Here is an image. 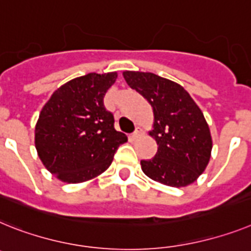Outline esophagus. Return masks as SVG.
Returning a JSON list of instances; mask_svg holds the SVG:
<instances>
[{"label": "esophagus", "mask_w": 251, "mask_h": 251, "mask_svg": "<svg viewBox=\"0 0 251 251\" xmlns=\"http://www.w3.org/2000/svg\"><path fill=\"white\" fill-rule=\"evenodd\" d=\"M140 136H141V129H140V128H137L133 133L130 134V138H132V140H137V138H138Z\"/></svg>", "instance_id": "1"}]
</instances>
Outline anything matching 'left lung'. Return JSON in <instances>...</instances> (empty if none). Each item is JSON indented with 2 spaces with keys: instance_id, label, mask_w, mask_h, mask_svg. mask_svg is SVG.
Returning <instances> with one entry per match:
<instances>
[{
  "instance_id": "8db88e82",
  "label": "left lung",
  "mask_w": 251,
  "mask_h": 251,
  "mask_svg": "<svg viewBox=\"0 0 251 251\" xmlns=\"http://www.w3.org/2000/svg\"><path fill=\"white\" fill-rule=\"evenodd\" d=\"M124 78L150 102L157 152L141 160L143 173L169 187H185L204 171L212 151L208 124L189 94L174 81L150 72L126 71Z\"/></svg>"
}]
</instances>
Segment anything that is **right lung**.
Here are the masks:
<instances>
[{
  "label": "right lung",
  "mask_w": 251,
  "mask_h": 251,
  "mask_svg": "<svg viewBox=\"0 0 251 251\" xmlns=\"http://www.w3.org/2000/svg\"><path fill=\"white\" fill-rule=\"evenodd\" d=\"M117 74H89L55 90L35 127V147L48 171L67 183L98 176L110 166L127 136L104 105Z\"/></svg>",
  "instance_id": "right-lung-1"
}]
</instances>
